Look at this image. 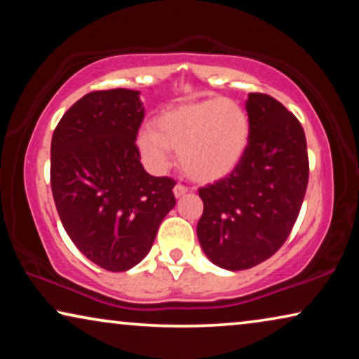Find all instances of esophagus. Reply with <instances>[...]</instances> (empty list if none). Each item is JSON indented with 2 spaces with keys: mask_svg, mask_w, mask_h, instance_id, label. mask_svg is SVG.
I'll return each mask as SVG.
<instances>
[{
  "mask_svg": "<svg viewBox=\"0 0 359 359\" xmlns=\"http://www.w3.org/2000/svg\"><path fill=\"white\" fill-rule=\"evenodd\" d=\"M173 194H175L176 199L183 198V196L188 194V188H186V186H183V184H176L173 188Z\"/></svg>",
  "mask_w": 359,
  "mask_h": 359,
  "instance_id": "34e87169",
  "label": "esophagus"
}]
</instances>
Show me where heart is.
Here are the masks:
<instances>
[{"instance_id":"1","label":"heart","mask_w":359,"mask_h":359,"mask_svg":"<svg viewBox=\"0 0 359 359\" xmlns=\"http://www.w3.org/2000/svg\"><path fill=\"white\" fill-rule=\"evenodd\" d=\"M248 140L250 122L243 107L212 97L163 111L154 129L140 132L137 145L154 168L168 163L170 150L178 151L180 170L189 180L215 183L238 168Z\"/></svg>"}]
</instances>
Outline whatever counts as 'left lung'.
Returning <instances> with one entry per match:
<instances>
[{
  "label": "left lung",
  "mask_w": 359,
  "mask_h": 359,
  "mask_svg": "<svg viewBox=\"0 0 359 359\" xmlns=\"http://www.w3.org/2000/svg\"><path fill=\"white\" fill-rule=\"evenodd\" d=\"M245 107L250 140L242 163L199 189L201 248L229 271L257 266L283 247L309 183L306 134L296 116L262 93H250Z\"/></svg>",
  "instance_id": "8db88e82"
}]
</instances>
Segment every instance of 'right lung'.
<instances>
[{"label": "right lung", "mask_w": 359, "mask_h": 359, "mask_svg": "<svg viewBox=\"0 0 359 359\" xmlns=\"http://www.w3.org/2000/svg\"><path fill=\"white\" fill-rule=\"evenodd\" d=\"M140 91H93L58 122L50 147V184L63 229L88 259L127 271L150 252L175 208V181L140 163Z\"/></svg>", "instance_id": "right-lung-1"}]
</instances>
